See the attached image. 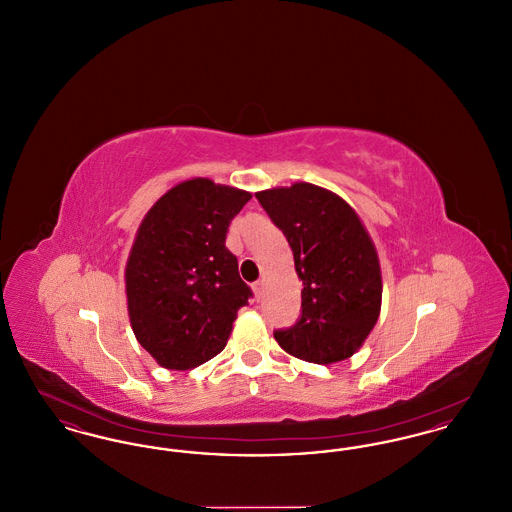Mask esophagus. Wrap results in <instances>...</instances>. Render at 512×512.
<instances>
[{
  "label": "esophagus",
  "instance_id": "obj_1",
  "mask_svg": "<svg viewBox=\"0 0 512 512\" xmlns=\"http://www.w3.org/2000/svg\"><path fill=\"white\" fill-rule=\"evenodd\" d=\"M253 290L257 293V297H261V293H263V280H257V282L253 284Z\"/></svg>",
  "mask_w": 512,
  "mask_h": 512
}]
</instances>
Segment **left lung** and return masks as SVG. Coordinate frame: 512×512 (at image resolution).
Returning a JSON list of instances; mask_svg holds the SVG:
<instances>
[{
	"mask_svg": "<svg viewBox=\"0 0 512 512\" xmlns=\"http://www.w3.org/2000/svg\"><path fill=\"white\" fill-rule=\"evenodd\" d=\"M255 197L284 232L303 282L301 317L274 332L278 345L317 365L349 359L382 307L380 261L359 215L340 195L309 182Z\"/></svg>",
	"mask_w": 512,
	"mask_h": 512,
	"instance_id": "1",
	"label": "left lung"
}]
</instances>
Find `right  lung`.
Masks as SVG:
<instances>
[{
  "label": "right lung",
  "instance_id": "1",
  "mask_svg": "<svg viewBox=\"0 0 512 512\" xmlns=\"http://www.w3.org/2000/svg\"><path fill=\"white\" fill-rule=\"evenodd\" d=\"M249 192L192 178L147 211L124 270L136 340L169 370H190L226 347L251 290L224 245Z\"/></svg>",
  "mask_w": 512,
  "mask_h": 512
}]
</instances>
